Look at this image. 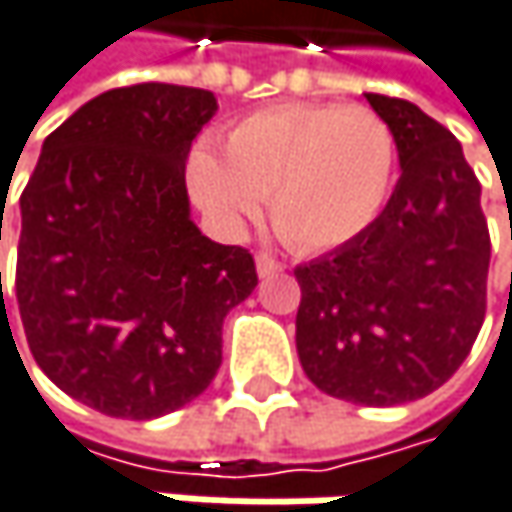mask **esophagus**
Listing matches in <instances>:
<instances>
[{
    "mask_svg": "<svg viewBox=\"0 0 512 512\" xmlns=\"http://www.w3.org/2000/svg\"><path fill=\"white\" fill-rule=\"evenodd\" d=\"M279 271H282V262H276V259L265 256V253H259V256H256V274L262 276V279H265V276L279 274Z\"/></svg>",
    "mask_w": 512,
    "mask_h": 512,
    "instance_id": "1",
    "label": "esophagus"
}]
</instances>
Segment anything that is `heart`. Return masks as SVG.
<instances>
[{
  "mask_svg": "<svg viewBox=\"0 0 512 512\" xmlns=\"http://www.w3.org/2000/svg\"><path fill=\"white\" fill-rule=\"evenodd\" d=\"M393 171V130L370 107L282 104L236 122L221 154L195 148L189 186L224 236H238L268 198L276 233L317 253L379 218Z\"/></svg>",
  "mask_w": 512,
  "mask_h": 512,
  "instance_id": "b5f03b06",
  "label": "heart"
}]
</instances>
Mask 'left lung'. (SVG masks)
Here are the masks:
<instances>
[{"instance_id":"left-lung-1","label":"left lung","mask_w":512,"mask_h":512,"mask_svg":"<svg viewBox=\"0 0 512 512\" xmlns=\"http://www.w3.org/2000/svg\"><path fill=\"white\" fill-rule=\"evenodd\" d=\"M399 151L382 215L294 276L297 355L314 387L352 405H405L446 384L487 311L481 183L449 130L417 104L364 92Z\"/></svg>"}]
</instances>
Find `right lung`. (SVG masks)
<instances>
[{"instance_id":"1","label":"right lung","mask_w":512,"mask_h":512,"mask_svg":"<svg viewBox=\"0 0 512 512\" xmlns=\"http://www.w3.org/2000/svg\"><path fill=\"white\" fill-rule=\"evenodd\" d=\"M215 110L212 92L177 84L101 92L46 136L19 198L31 355L107 417L157 420L201 396L224 317L259 282L244 247L192 221L186 160Z\"/></svg>"}]
</instances>
